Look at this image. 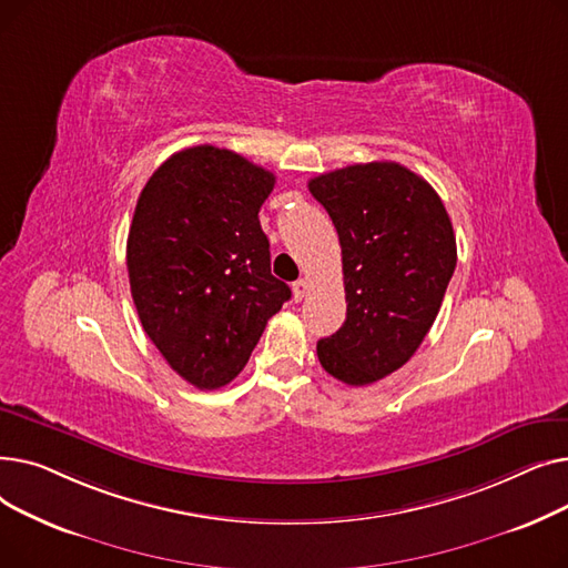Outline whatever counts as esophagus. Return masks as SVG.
I'll return each instance as SVG.
<instances>
[{
    "instance_id": "34e87169",
    "label": "esophagus",
    "mask_w": 568,
    "mask_h": 568,
    "mask_svg": "<svg viewBox=\"0 0 568 568\" xmlns=\"http://www.w3.org/2000/svg\"><path fill=\"white\" fill-rule=\"evenodd\" d=\"M306 292H308V281L300 278V281H294V283H292V294H294V302H302L304 296H306Z\"/></svg>"
}]
</instances>
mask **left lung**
Masks as SVG:
<instances>
[{
  "mask_svg": "<svg viewBox=\"0 0 568 568\" xmlns=\"http://www.w3.org/2000/svg\"><path fill=\"white\" fill-rule=\"evenodd\" d=\"M308 191L336 225L347 302L317 359L366 386L405 366L430 332L458 260L454 225L426 179L392 161L313 176Z\"/></svg>",
  "mask_w": 568,
  "mask_h": 568,
  "instance_id": "1",
  "label": "left lung"
}]
</instances>
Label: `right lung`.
Instances as JSON below:
<instances>
[{
    "mask_svg": "<svg viewBox=\"0 0 568 568\" xmlns=\"http://www.w3.org/2000/svg\"><path fill=\"white\" fill-rule=\"evenodd\" d=\"M274 184V172L200 144L172 154L138 197L126 244L133 302L163 359L197 389L242 373L292 296L272 276L257 219Z\"/></svg>",
    "mask_w": 568,
    "mask_h": 568,
    "instance_id": "1",
    "label": "right lung"
}]
</instances>
